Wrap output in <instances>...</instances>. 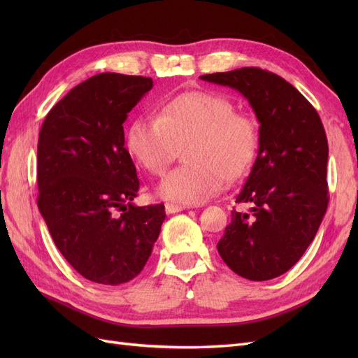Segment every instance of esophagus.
<instances>
[{"label":"esophagus","instance_id":"1","mask_svg":"<svg viewBox=\"0 0 358 358\" xmlns=\"http://www.w3.org/2000/svg\"><path fill=\"white\" fill-rule=\"evenodd\" d=\"M189 206H185V204H171V203H167L166 204V212L167 213H176V212H182V210H185V209H188Z\"/></svg>","mask_w":358,"mask_h":358}]
</instances>
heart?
<instances>
[{
	"instance_id": "1",
	"label": "heart",
	"mask_w": 358,
	"mask_h": 358,
	"mask_svg": "<svg viewBox=\"0 0 358 358\" xmlns=\"http://www.w3.org/2000/svg\"><path fill=\"white\" fill-rule=\"evenodd\" d=\"M259 143L258 124L236 112L231 100L208 91H189L161 106L157 117L142 116L129 125L127 149L150 175H164L180 148L185 164L159 183L162 199L196 206L251 169Z\"/></svg>"
}]
</instances>
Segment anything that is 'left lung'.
I'll list each match as a JSON object with an SVG mask.
<instances>
[{
    "mask_svg": "<svg viewBox=\"0 0 358 358\" xmlns=\"http://www.w3.org/2000/svg\"><path fill=\"white\" fill-rule=\"evenodd\" d=\"M239 91L259 122V148L216 245L224 263L249 280L278 278L294 266L315 237L329 204V143L320 115L294 86L257 67L200 76Z\"/></svg>",
    "mask_w": 358,
    "mask_h": 358,
    "instance_id": "obj_1",
    "label": "left lung"
}]
</instances>
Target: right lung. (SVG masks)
I'll list each match as a JSON object with an SVG mask.
<instances>
[{
  "label": "right lung",
  "instance_id": "right-lung-1",
  "mask_svg": "<svg viewBox=\"0 0 358 358\" xmlns=\"http://www.w3.org/2000/svg\"><path fill=\"white\" fill-rule=\"evenodd\" d=\"M143 76L100 73L52 107L37 146L38 209L59 252L96 284L142 272L164 204L134 206L140 182L125 149L128 112L152 88Z\"/></svg>",
  "mask_w": 358,
  "mask_h": 358
}]
</instances>
